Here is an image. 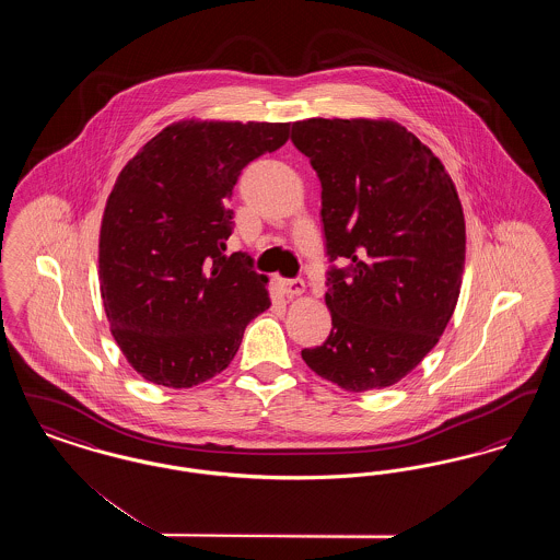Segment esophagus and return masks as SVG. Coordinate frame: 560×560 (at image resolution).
<instances>
[{
  "label": "esophagus",
  "mask_w": 560,
  "mask_h": 560,
  "mask_svg": "<svg viewBox=\"0 0 560 560\" xmlns=\"http://www.w3.org/2000/svg\"><path fill=\"white\" fill-rule=\"evenodd\" d=\"M277 285L285 295H300L304 292V281L302 279H277Z\"/></svg>",
  "instance_id": "1"
}]
</instances>
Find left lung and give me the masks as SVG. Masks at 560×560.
<instances>
[{"mask_svg":"<svg viewBox=\"0 0 560 560\" xmlns=\"http://www.w3.org/2000/svg\"><path fill=\"white\" fill-rule=\"evenodd\" d=\"M293 147L320 180L331 331L302 359L350 393L397 384L457 304L466 226L450 174L395 121L306 119Z\"/></svg>","mask_w":560,"mask_h":560,"instance_id":"obj_1","label":"left lung"}]
</instances>
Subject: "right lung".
<instances>
[{
    "label": "right lung",
    "mask_w": 560,
    "mask_h": 560,
    "mask_svg": "<svg viewBox=\"0 0 560 560\" xmlns=\"http://www.w3.org/2000/svg\"><path fill=\"white\" fill-rule=\"evenodd\" d=\"M290 124L180 121L121 170L101 226L110 334L144 380L190 388L229 368L270 306L267 275L226 256L241 170L283 147Z\"/></svg>",
    "instance_id": "add662e5"
}]
</instances>
